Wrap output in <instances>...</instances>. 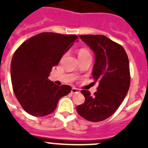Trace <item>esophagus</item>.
I'll return each mask as SVG.
<instances>
[{
    "label": "esophagus",
    "instance_id": "1",
    "mask_svg": "<svg viewBox=\"0 0 148 148\" xmlns=\"http://www.w3.org/2000/svg\"><path fill=\"white\" fill-rule=\"evenodd\" d=\"M79 92H80V90H79L78 89H77V88H72V89H71L72 94H78Z\"/></svg>",
    "mask_w": 148,
    "mask_h": 148
}]
</instances>
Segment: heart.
Masks as SVG:
<instances>
[{
    "mask_svg": "<svg viewBox=\"0 0 148 148\" xmlns=\"http://www.w3.org/2000/svg\"><path fill=\"white\" fill-rule=\"evenodd\" d=\"M77 54H78L79 58H84V57H86V56H90V53L86 48H81V49L79 50Z\"/></svg>",
    "mask_w": 148,
    "mask_h": 148,
    "instance_id": "obj_1",
    "label": "heart"
}]
</instances>
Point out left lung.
<instances>
[{
  "mask_svg": "<svg viewBox=\"0 0 148 148\" xmlns=\"http://www.w3.org/2000/svg\"><path fill=\"white\" fill-rule=\"evenodd\" d=\"M80 38L95 53L92 76L99 84L95 95L89 90H81L85 101L77 107V111L89 121H101L117 110L128 91V58L121 45L105 36L88 34Z\"/></svg>",
  "mask_w": 148,
  "mask_h": 148,
  "instance_id": "left-lung-1",
  "label": "left lung"
}]
</instances>
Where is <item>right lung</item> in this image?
<instances>
[{
  "label": "right lung",
  "instance_id": "obj_1",
  "mask_svg": "<svg viewBox=\"0 0 148 148\" xmlns=\"http://www.w3.org/2000/svg\"><path fill=\"white\" fill-rule=\"evenodd\" d=\"M77 39L73 34L44 32L29 38L16 50L10 64L11 83L17 101L29 114H50L59 99L71 92L69 85H56L48 77Z\"/></svg>",
  "mask_w": 148,
  "mask_h": 148
}]
</instances>
